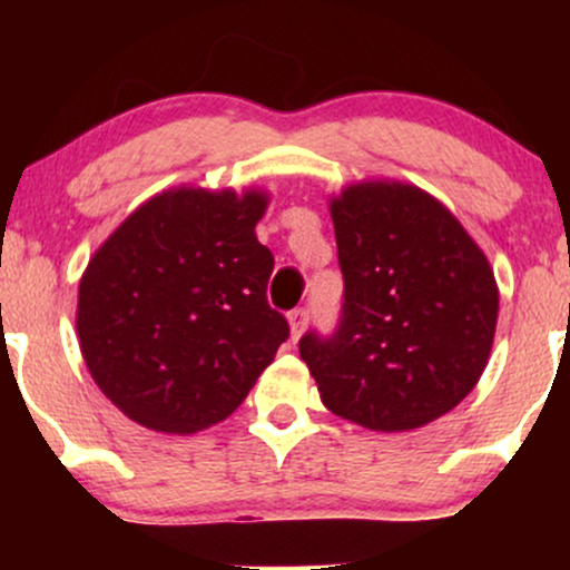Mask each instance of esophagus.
Masks as SVG:
<instances>
[{
  "instance_id": "34e87169",
  "label": "esophagus",
  "mask_w": 570,
  "mask_h": 570,
  "mask_svg": "<svg viewBox=\"0 0 570 570\" xmlns=\"http://www.w3.org/2000/svg\"><path fill=\"white\" fill-rule=\"evenodd\" d=\"M307 318H311V311H307V307H303V305L289 311V326H292V337L294 340L303 335V330L307 326Z\"/></svg>"
}]
</instances>
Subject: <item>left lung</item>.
Wrapping results in <instances>:
<instances>
[{
    "label": "left lung",
    "mask_w": 570,
    "mask_h": 570,
    "mask_svg": "<svg viewBox=\"0 0 570 570\" xmlns=\"http://www.w3.org/2000/svg\"><path fill=\"white\" fill-rule=\"evenodd\" d=\"M343 305L335 332L299 337V358L335 415L407 431L480 381L499 318L485 254L440 200L389 181L332 200Z\"/></svg>",
    "instance_id": "8db88e82"
}]
</instances>
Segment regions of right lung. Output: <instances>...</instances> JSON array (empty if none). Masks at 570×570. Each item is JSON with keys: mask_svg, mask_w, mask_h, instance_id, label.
<instances>
[{"mask_svg": "<svg viewBox=\"0 0 570 570\" xmlns=\"http://www.w3.org/2000/svg\"><path fill=\"white\" fill-rule=\"evenodd\" d=\"M265 195L171 189L136 208L80 281L77 335L98 389L168 434L225 421L289 337L267 303Z\"/></svg>", "mask_w": 570, "mask_h": 570, "instance_id": "obj_1", "label": "right lung"}]
</instances>
